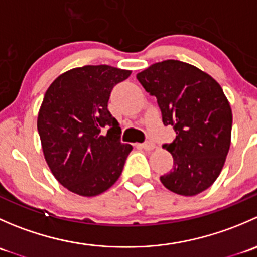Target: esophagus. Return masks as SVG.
<instances>
[{
	"mask_svg": "<svg viewBox=\"0 0 257 257\" xmlns=\"http://www.w3.org/2000/svg\"><path fill=\"white\" fill-rule=\"evenodd\" d=\"M138 147H141L142 149L147 150V152H150V150H153L155 148V144L153 143V142H145V143H142L139 144Z\"/></svg>",
	"mask_w": 257,
	"mask_h": 257,
	"instance_id": "esophagus-1",
	"label": "esophagus"
}]
</instances>
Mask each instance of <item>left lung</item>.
<instances>
[{
    "label": "left lung",
    "instance_id": "obj_1",
    "mask_svg": "<svg viewBox=\"0 0 257 257\" xmlns=\"http://www.w3.org/2000/svg\"><path fill=\"white\" fill-rule=\"evenodd\" d=\"M137 78L157 98L164 125L177 133L163 144L174 164L160 181L184 196L206 190L220 175L231 143L232 113L222 88L208 73L175 59L152 64Z\"/></svg>",
    "mask_w": 257,
    "mask_h": 257
}]
</instances>
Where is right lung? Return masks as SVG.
Wrapping results in <instances>:
<instances>
[{
  "mask_svg": "<svg viewBox=\"0 0 257 257\" xmlns=\"http://www.w3.org/2000/svg\"><path fill=\"white\" fill-rule=\"evenodd\" d=\"M131 71L84 66L61 74L49 85L37 119L43 154L54 178L80 196L110 188L123 172L131 144L108 110L114 85Z\"/></svg>",
  "mask_w": 257,
  "mask_h": 257,
  "instance_id": "right-lung-1",
  "label": "right lung"
}]
</instances>
